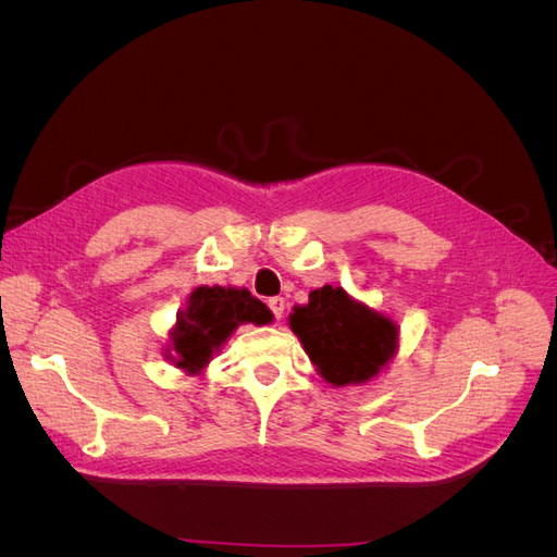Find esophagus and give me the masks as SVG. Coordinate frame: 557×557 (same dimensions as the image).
<instances>
[{
    "mask_svg": "<svg viewBox=\"0 0 557 557\" xmlns=\"http://www.w3.org/2000/svg\"><path fill=\"white\" fill-rule=\"evenodd\" d=\"M267 307H269V311L274 313L276 320H281V318H283V311H285V299H283V297H272V299L267 301Z\"/></svg>",
    "mask_w": 557,
    "mask_h": 557,
    "instance_id": "1",
    "label": "esophagus"
}]
</instances>
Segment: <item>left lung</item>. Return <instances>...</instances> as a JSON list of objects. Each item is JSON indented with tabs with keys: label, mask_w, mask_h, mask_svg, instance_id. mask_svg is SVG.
<instances>
[{
	"label": "left lung",
	"mask_w": 557,
	"mask_h": 557,
	"mask_svg": "<svg viewBox=\"0 0 557 557\" xmlns=\"http://www.w3.org/2000/svg\"><path fill=\"white\" fill-rule=\"evenodd\" d=\"M290 330L327 383L358 385L374 379L397 350V325L342 288L323 285L309 305L295 307Z\"/></svg>",
	"instance_id": "left-lung-1"
}]
</instances>
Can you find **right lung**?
<instances>
[{
    "mask_svg": "<svg viewBox=\"0 0 557 557\" xmlns=\"http://www.w3.org/2000/svg\"><path fill=\"white\" fill-rule=\"evenodd\" d=\"M272 320V311L246 288L201 285L190 295L188 307L176 315L166 358L188 374H197L242 323L264 325Z\"/></svg>",
    "mask_w": 557,
    "mask_h": 557,
    "instance_id": "add662e5",
    "label": "right lung"
}]
</instances>
